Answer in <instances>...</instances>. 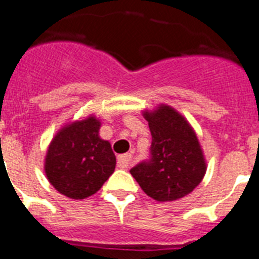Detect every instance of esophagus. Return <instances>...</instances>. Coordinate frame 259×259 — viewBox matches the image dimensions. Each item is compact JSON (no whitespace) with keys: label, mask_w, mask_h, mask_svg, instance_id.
I'll return each mask as SVG.
<instances>
[{"label":"esophagus","mask_w":259,"mask_h":259,"mask_svg":"<svg viewBox=\"0 0 259 259\" xmlns=\"http://www.w3.org/2000/svg\"><path fill=\"white\" fill-rule=\"evenodd\" d=\"M130 162H132V155L130 153L120 155L117 157V166L121 167V169H126Z\"/></svg>","instance_id":"esophagus-1"}]
</instances>
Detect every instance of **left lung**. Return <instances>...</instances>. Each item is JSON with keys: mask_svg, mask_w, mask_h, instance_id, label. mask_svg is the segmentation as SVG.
Segmentation results:
<instances>
[{"mask_svg": "<svg viewBox=\"0 0 259 259\" xmlns=\"http://www.w3.org/2000/svg\"><path fill=\"white\" fill-rule=\"evenodd\" d=\"M143 116L152 135L150 158L135 165L130 174L153 200L181 199L200 185L206 171L196 133L181 113L165 104L144 111Z\"/></svg>", "mask_w": 259, "mask_h": 259, "instance_id": "8db88e82", "label": "left lung"}]
</instances>
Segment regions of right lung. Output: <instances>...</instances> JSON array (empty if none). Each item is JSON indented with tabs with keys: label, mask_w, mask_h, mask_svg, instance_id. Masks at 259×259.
Wrapping results in <instances>:
<instances>
[{
	"label": "right lung",
	"mask_w": 259,
	"mask_h": 259,
	"mask_svg": "<svg viewBox=\"0 0 259 259\" xmlns=\"http://www.w3.org/2000/svg\"><path fill=\"white\" fill-rule=\"evenodd\" d=\"M94 116L74 121L57 133L48 148L45 173L55 190L69 199H85L101 190L112 176L116 156L99 137Z\"/></svg>",
	"instance_id": "right-lung-1"
}]
</instances>
